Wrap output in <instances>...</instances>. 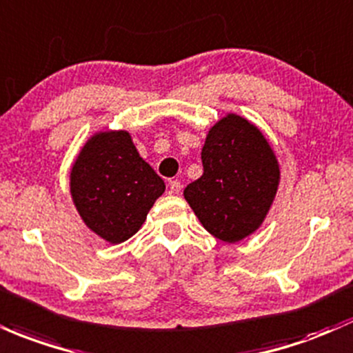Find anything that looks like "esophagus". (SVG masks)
Segmentation results:
<instances>
[{
  "label": "esophagus",
  "instance_id": "1",
  "mask_svg": "<svg viewBox=\"0 0 353 353\" xmlns=\"http://www.w3.org/2000/svg\"><path fill=\"white\" fill-rule=\"evenodd\" d=\"M181 188H183V185H181L179 181H169V191L172 192V194H179Z\"/></svg>",
  "mask_w": 353,
  "mask_h": 353
}]
</instances>
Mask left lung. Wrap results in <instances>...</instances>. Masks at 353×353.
I'll use <instances>...</instances> for the list:
<instances>
[{
    "label": "left lung",
    "mask_w": 353,
    "mask_h": 353,
    "mask_svg": "<svg viewBox=\"0 0 353 353\" xmlns=\"http://www.w3.org/2000/svg\"><path fill=\"white\" fill-rule=\"evenodd\" d=\"M201 159L204 172L184 189L185 201L212 236L239 241L261 224L276 192L273 150L256 127L228 115L209 130Z\"/></svg>",
    "instance_id": "left-lung-1"
}]
</instances>
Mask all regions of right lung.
Returning <instances> with one entry per match:
<instances>
[{
  "label": "right lung",
  "instance_id": "obj_1",
  "mask_svg": "<svg viewBox=\"0 0 353 353\" xmlns=\"http://www.w3.org/2000/svg\"><path fill=\"white\" fill-rule=\"evenodd\" d=\"M73 203L88 228L108 243L139 231L165 184L139 156L127 132L97 134L70 176Z\"/></svg>",
  "mask_w": 353,
  "mask_h": 353
}]
</instances>
